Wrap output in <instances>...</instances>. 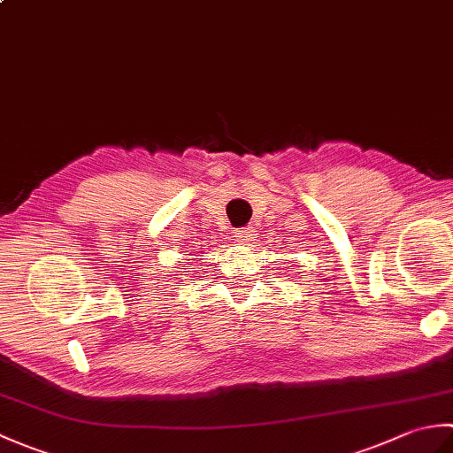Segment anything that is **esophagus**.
<instances>
[{"label": "esophagus", "mask_w": 453, "mask_h": 453, "mask_svg": "<svg viewBox=\"0 0 453 453\" xmlns=\"http://www.w3.org/2000/svg\"><path fill=\"white\" fill-rule=\"evenodd\" d=\"M234 237H235L237 243H251L253 237H255V229L253 227L237 229V232H234Z\"/></svg>", "instance_id": "34e87169"}]
</instances>
